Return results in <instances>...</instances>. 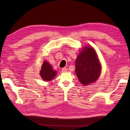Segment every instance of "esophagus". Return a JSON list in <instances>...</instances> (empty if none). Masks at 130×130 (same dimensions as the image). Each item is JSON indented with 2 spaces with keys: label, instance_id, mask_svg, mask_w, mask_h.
<instances>
[{
  "label": "esophagus",
  "instance_id": "obj_1",
  "mask_svg": "<svg viewBox=\"0 0 130 130\" xmlns=\"http://www.w3.org/2000/svg\"><path fill=\"white\" fill-rule=\"evenodd\" d=\"M67 69L66 68H63L62 69V72H67Z\"/></svg>",
  "mask_w": 130,
  "mask_h": 130
}]
</instances>
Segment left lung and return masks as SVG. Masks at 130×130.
Wrapping results in <instances>:
<instances>
[{"mask_svg": "<svg viewBox=\"0 0 130 130\" xmlns=\"http://www.w3.org/2000/svg\"><path fill=\"white\" fill-rule=\"evenodd\" d=\"M75 64L76 75L82 84L89 85L99 77L101 65L92 47L86 46L84 48L77 57Z\"/></svg>", "mask_w": 130, "mask_h": 130, "instance_id": "obj_1", "label": "left lung"}]
</instances>
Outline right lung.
I'll return each mask as SVG.
<instances>
[{"instance_id": "right-lung-1", "label": "right lung", "mask_w": 130, "mask_h": 130, "mask_svg": "<svg viewBox=\"0 0 130 130\" xmlns=\"http://www.w3.org/2000/svg\"><path fill=\"white\" fill-rule=\"evenodd\" d=\"M56 74L57 72L53 70L51 65L47 61H44L40 71L42 78L45 81H50L53 79Z\"/></svg>"}]
</instances>
